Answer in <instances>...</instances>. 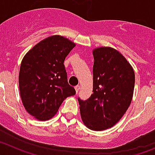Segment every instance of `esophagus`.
I'll return each instance as SVG.
<instances>
[{
	"instance_id": "1",
	"label": "esophagus",
	"mask_w": 155,
	"mask_h": 155,
	"mask_svg": "<svg viewBox=\"0 0 155 155\" xmlns=\"http://www.w3.org/2000/svg\"><path fill=\"white\" fill-rule=\"evenodd\" d=\"M80 87H81L80 85H77V86H75V87H74L75 91H76L77 93H78V91L80 90Z\"/></svg>"
}]
</instances>
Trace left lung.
<instances>
[{
    "label": "left lung",
    "instance_id": "1",
    "mask_svg": "<svg viewBox=\"0 0 155 155\" xmlns=\"http://www.w3.org/2000/svg\"><path fill=\"white\" fill-rule=\"evenodd\" d=\"M93 57V94L87 100H78L84 125L100 131L114 126L126 113L132 100L135 75L124 56L113 48L95 49Z\"/></svg>",
    "mask_w": 155,
    "mask_h": 155
}]
</instances>
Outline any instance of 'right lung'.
I'll return each instance as SVG.
<instances>
[{
	"label": "right lung",
	"mask_w": 155,
	"mask_h": 155,
	"mask_svg": "<svg viewBox=\"0 0 155 155\" xmlns=\"http://www.w3.org/2000/svg\"><path fill=\"white\" fill-rule=\"evenodd\" d=\"M75 44L53 35L35 45L25 56L19 71L21 101L29 114L47 120L57 113L67 97L76 94L68 84L64 62Z\"/></svg>",
	"instance_id": "right-lung-1"
}]
</instances>
